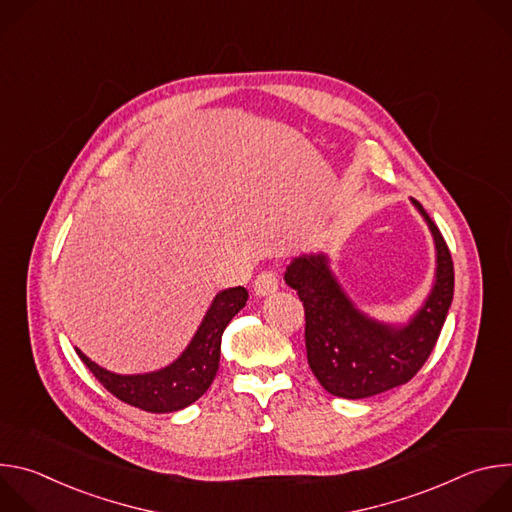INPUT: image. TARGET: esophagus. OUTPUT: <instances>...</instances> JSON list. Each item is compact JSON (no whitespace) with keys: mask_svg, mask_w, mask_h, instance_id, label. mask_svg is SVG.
I'll return each instance as SVG.
<instances>
[{"mask_svg":"<svg viewBox=\"0 0 512 512\" xmlns=\"http://www.w3.org/2000/svg\"><path fill=\"white\" fill-rule=\"evenodd\" d=\"M277 285H279L277 273H275V271H263V273H259L257 279L253 281V291H255V296L265 298V296L275 294Z\"/></svg>","mask_w":512,"mask_h":512,"instance_id":"obj_1","label":"esophagus"}]
</instances>
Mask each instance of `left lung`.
<instances>
[{
	"label": "left lung",
	"mask_w": 512,
	"mask_h": 512,
	"mask_svg": "<svg viewBox=\"0 0 512 512\" xmlns=\"http://www.w3.org/2000/svg\"><path fill=\"white\" fill-rule=\"evenodd\" d=\"M433 237L435 273L427 298L403 324L364 314L330 269L326 253L291 259L283 279L306 308L308 364L320 385L342 399H364L411 381L431 354L454 298V263L448 245L411 198Z\"/></svg>",
	"instance_id": "obj_1"
}]
</instances>
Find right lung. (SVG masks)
I'll return each mask as SVG.
<instances>
[{
  "instance_id": "add662e5",
  "label": "right lung",
  "mask_w": 512,
  "mask_h": 512,
  "mask_svg": "<svg viewBox=\"0 0 512 512\" xmlns=\"http://www.w3.org/2000/svg\"><path fill=\"white\" fill-rule=\"evenodd\" d=\"M247 300L249 294L241 285L218 291L188 346L168 367L158 371L119 375L99 367L79 348L77 354L99 383L123 403L150 413H174L198 401L214 381L223 332Z\"/></svg>"
}]
</instances>
